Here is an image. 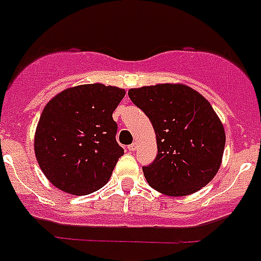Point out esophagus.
Returning <instances> with one entry per match:
<instances>
[{
    "mask_svg": "<svg viewBox=\"0 0 261 261\" xmlns=\"http://www.w3.org/2000/svg\"><path fill=\"white\" fill-rule=\"evenodd\" d=\"M137 147H138V144H137V143H131L130 146H127V148H128V151H131V152H133V151L137 150Z\"/></svg>",
    "mask_w": 261,
    "mask_h": 261,
    "instance_id": "obj_1",
    "label": "esophagus"
}]
</instances>
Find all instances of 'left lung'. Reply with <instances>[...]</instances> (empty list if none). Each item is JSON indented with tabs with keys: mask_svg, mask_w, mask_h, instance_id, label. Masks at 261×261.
Segmentation results:
<instances>
[{
	"mask_svg": "<svg viewBox=\"0 0 261 261\" xmlns=\"http://www.w3.org/2000/svg\"><path fill=\"white\" fill-rule=\"evenodd\" d=\"M133 103L151 120L158 154L144 166L147 183L170 196L190 195L208 185L222 163L223 124L210 102L185 85L128 90Z\"/></svg>",
	"mask_w": 261,
	"mask_h": 261,
	"instance_id": "left-lung-1",
	"label": "left lung"
}]
</instances>
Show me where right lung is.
<instances>
[{"mask_svg": "<svg viewBox=\"0 0 261 261\" xmlns=\"http://www.w3.org/2000/svg\"><path fill=\"white\" fill-rule=\"evenodd\" d=\"M124 90L100 83L67 89L46 105L34 138L45 176L62 191L87 195L110 179L123 148L113 113Z\"/></svg>", "mask_w": 261, "mask_h": 261, "instance_id": "add662e5", "label": "right lung"}]
</instances>
